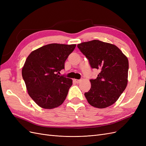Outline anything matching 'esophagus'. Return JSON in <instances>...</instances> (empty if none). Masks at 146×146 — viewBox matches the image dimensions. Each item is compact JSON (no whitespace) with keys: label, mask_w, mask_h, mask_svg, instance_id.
Instances as JSON below:
<instances>
[{"label":"esophagus","mask_w":146,"mask_h":146,"mask_svg":"<svg viewBox=\"0 0 146 146\" xmlns=\"http://www.w3.org/2000/svg\"><path fill=\"white\" fill-rule=\"evenodd\" d=\"M80 80H78V79H74V82H76V83H79L80 82Z\"/></svg>","instance_id":"obj_1"}]
</instances>
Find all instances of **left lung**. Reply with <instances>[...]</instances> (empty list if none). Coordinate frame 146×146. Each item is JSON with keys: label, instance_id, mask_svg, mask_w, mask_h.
Masks as SVG:
<instances>
[{"label": "left lung", "instance_id": "left-lung-1", "mask_svg": "<svg viewBox=\"0 0 146 146\" xmlns=\"http://www.w3.org/2000/svg\"><path fill=\"white\" fill-rule=\"evenodd\" d=\"M77 47L91 67L100 71L98 77L90 80L91 89L85 93L88 102L98 108L111 106L127 87V57L116 46L96 39L78 44Z\"/></svg>", "mask_w": 146, "mask_h": 146}]
</instances>
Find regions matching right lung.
I'll list each match as a JSON object with an SVG mask.
<instances>
[{
	"label": "right lung",
	"mask_w": 146,
	"mask_h": 146,
	"mask_svg": "<svg viewBox=\"0 0 146 146\" xmlns=\"http://www.w3.org/2000/svg\"><path fill=\"white\" fill-rule=\"evenodd\" d=\"M76 46L49 44L32 51L26 59L22 76L29 95L40 107L52 109L64 102L72 80L58 73Z\"/></svg>",
	"instance_id": "right-lung-1"
}]
</instances>
